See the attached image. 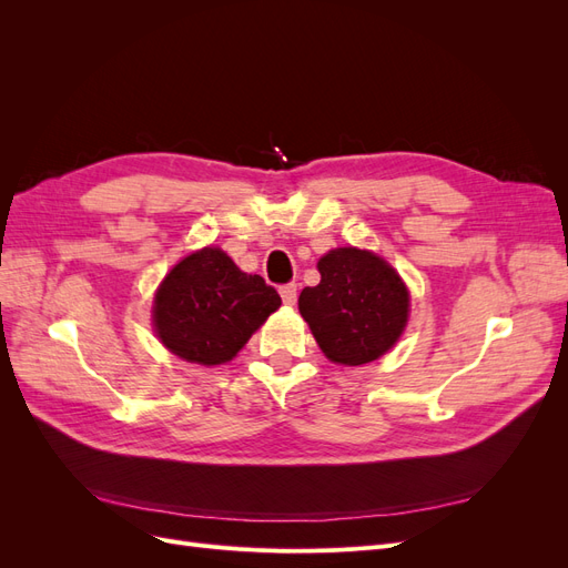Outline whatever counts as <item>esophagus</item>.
I'll return each instance as SVG.
<instances>
[{
  "instance_id": "esophagus-1",
  "label": "esophagus",
  "mask_w": 568,
  "mask_h": 568,
  "mask_svg": "<svg viewBox=\"0 0 568 568\" xmlns=\"http://www.w3.org/2000/svg\"><path fill=\"white\" fill-rule=\"evenodd\" d=\"M280 294H282V301H284L286 305H296V301H298V288H296V284H284V286L280 288Z\"/></svg>"
}]
</instances>
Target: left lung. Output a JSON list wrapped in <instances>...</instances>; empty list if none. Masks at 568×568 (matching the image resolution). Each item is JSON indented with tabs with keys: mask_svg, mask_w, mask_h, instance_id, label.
Returning a JSON list of instances; mask_svg holds the SVG:
<instances>
[{
	"mask_svg": "<svg viewBox=\"0 0 568 568\" xmlns=\"http://www.w3.org/2000/svg\"><path fill=\"white\" fill-rule=\"evenodd\" d=\"M322 280L305 286L298 311L322 353L341 365L382 357L407 324L409 294L386 261L359 248H336L317 263Z\"/></svg>",
	"mask_w": 568,
	"mask_h": 568,
	"instance_id": "obj_1",
	"label": "left lung"
}]
</instances>
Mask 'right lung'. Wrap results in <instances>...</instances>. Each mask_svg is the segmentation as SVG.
Listing matches in <instances>:
<instances>
[{"label": "right lung", "instance_id": "1", "mask_svg": "<svg viewBox=\"0 0 568 568\" xmlns=\"http://www.w3.org/2000/svg\"><path fill=\"white\" fill-rule=\"evenodd\" d=\"M280 305L277 288L261 274L242 272L220 248H203L163 280L153 324L163 346L186 363L220 365L242 351Z\"/></svg>", "mask_w": 568, "mask_h": 568}]
</instances>
